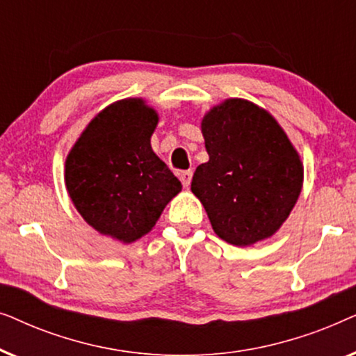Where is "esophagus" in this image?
Wrapping results in <instances>:
<instances>
[{
	"mask_svg": "<svg viewBox=\"0 0 356 356\" xmlns=\"http://www.w3.org/2000/svg\"><path fill=\"white\" fill-rule=\"evenodd\" d=\"M179 179H181L183 186L188 188L189 184H191V179H193V172H191V170H184V172L179 173Z\"/></svg>",
	"mask_w": 356,
	"mask_h": 356,
	"instance_id": "esophagus-1",
	"label": "esophagus"
}]
</instances>
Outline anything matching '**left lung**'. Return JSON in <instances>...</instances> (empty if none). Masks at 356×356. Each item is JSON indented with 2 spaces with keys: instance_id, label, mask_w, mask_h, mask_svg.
<instances>
[{
  "instance_id": "left-lung-1",
  "label": "left lung",
  "mask_w": 356,
  "mask_h": 356,
  "mask_svg": "<svg viewBox=\"0 0 356 356\" xmlns=\"http://www.w3.org/2000/svg\"><path fill=\"white\" fill-rule=\"evenodd\" d=\"M209 162L194 172L191 191L213 232L235 246L274 235L303 184V165L279 123L241 99L213 106L202 120Z\"/></svg>"
}]
</instances>
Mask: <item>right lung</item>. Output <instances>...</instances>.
Instances as JSON below:
<instances>
[{"mask_svg": "<svg viewBox=\"0 0 356 356\" xmlns=\"http://www.w3.org/2000/svg\"><path fill=\"white\" fill-rule=\"evenodd\" d=\"M159 116L140 99L106 106L66 159V188L84 220L131 243L152 230L181 183L150 147Z\"/></svg>", "mask_w": 356, "mask_h": 356, "instance_id": "right-lung-1", "label": "right lung"}]
</instances>
